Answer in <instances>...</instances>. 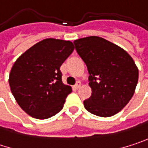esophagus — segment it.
<instances>
[{"label":"esophagus","instance_id":"1","mask_svg":"<svg viewBox=\"0 0 148 148\" xmlns=\"http://www.w3.org/2000/svg\"><path fill=\"white\" fill-rule=\"evenodd\" d=\"M80 86H81V82H80V81H77L76 84L74 85V87H75L76 89H79V88L80 87Z\"/></svg>","mask_w":148,"mask_h":148}]
</instances>
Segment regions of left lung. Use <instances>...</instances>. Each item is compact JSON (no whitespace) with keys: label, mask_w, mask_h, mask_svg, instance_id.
<instances>
[{"label":"left lung","mask_w":148,"mask_h":148,"mask_svg":"<svg viewBox=\"0 0 148 148\" xmlns=\"http://www.w3.org/2000/svg\"><path fill=\"white\" fill-rule=\"evenodd\" d=\"M87 67L92 95L84 100L90 113L108 117L118 113L133 97L139 72L132 57L122 48L99 37L74 42Z\"/></svg>","instance_id":"1"}]
</instances>
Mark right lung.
<instances>
[{
  "mask_svg": "<svg viewBox=\"0 0 148 148\" xmlns=\"http://www.w3.org/2000/svg\"><path fill=\"white\" fill-rule=\"evenodd\" d=\"M74 49L70 41L47 38L17 59L9 86L17 103L28 115L47 119L62 110L72 88L62 83L60 68Z\"/></svg>",
  "mask_w": 148,
  "mask_h": 148,
  "instance_id": "1",
  "label": "right lung"
}]
</instances>
